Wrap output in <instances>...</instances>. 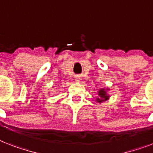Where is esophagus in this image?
Returning a JSON list of instances; mask_svg holds the SVG:
<instances>
[{
    "label": "esophagus",
    "instance_id": "1",
    "mask_svg": "<svg viewBox=\"0 0 153 153\" xmlns=\"http://www.w3.org/2000/svg\"><path fill=\"white\" fill-rule=\"evenodd\" d=\"M75 80L77 81V82H79V81L81 80V79H80V77H77L76 78V79H75Z\"/></svg>",
    "mask_w": 153,
    "mask_h": 153
}]
</instances>
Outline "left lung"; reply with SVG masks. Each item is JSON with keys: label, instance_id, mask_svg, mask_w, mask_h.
<instances>
[{"label": "left lung", "instance_id": "1", "mask_svg": "<svg viewBox=\"0 0 153 153\" xmlns=\"http://www.w3.org/2000/svg\"><path fill=\"white\" fill-rule=\"evenodd\" d=\"M108 90H109L108 88H107V89L102 88V89H100L98 90L97 93L99 97L97 98V102L102 103L103 101H106V100H108L110 96L108 95V94H107V91H108Z\"/></svg>", "mask_w": 153, "mask_h": 153}]
</instances>
